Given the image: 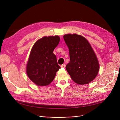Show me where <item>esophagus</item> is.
I'll return each instance as SVG.
<instances>
[{
    "instance_id": "esophagus-1",
    "label": "esophagus",
    "mask_w": 120,
    "mask_h": 120,
    "mask_svg": "<svg viewBox=\"0 0 120 120\" xmlns=\"http://www.w3.org/2000/svg\"><path fill=\"white\" fill-rule=\"evenodd\" d=\"M65 67H66L65 64H63L61 66V68H65Z\"/></svg>"
}]
</instances>
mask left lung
<instances>
[{
  "label": "left lung",
  "instance_id": "left-lung-1",
  "mask_svg": "<svg viewBox=\"0 0 120 120\" xmlns=\"http://www.w3.org/2000/svg\"><path fill=\"white\" fill-rule=\"evenodd\" d=\"M64 39L69 49L70 61L66 70L73 81L79 85L90 83L97 75L99 64L88 41L83 36L67 34Z\"/></svg>",
  "mask_w": 120,
  "mask_h": 120
}]
</instances>
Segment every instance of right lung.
Segmentation results:
<instances>
[{
	"label": "right lung",
	"mask_w": 120,
	"mask_h": 120,
	"mask_svg": "<svg viewBox=\"0 0 120 120\" xmlns=\"http://www.w3.org/2000/svg\"><path fill=\"white\" fill-rule=\"evenodd\" d=\"M57 36H44L37 40L31 49L26 72L30 79L37 86H45L53 80L61 68L53 50L60 41Z\"/></svg>",
	"instance_id": "add662e5"
}]
</instances>
